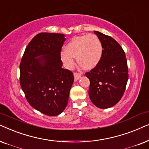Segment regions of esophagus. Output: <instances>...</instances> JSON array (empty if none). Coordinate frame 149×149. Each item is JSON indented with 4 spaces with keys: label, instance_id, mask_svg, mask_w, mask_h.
Instances as JSON below:
<instances>
[{
    "label": "esophagus",
    "instance_id": "1",
    "mask_svg": "<svg viewBox=\"0 0 149 149\" xmlns=\"http://www.w3.org/2000/svg\"><path fill=\"white\" fill-rule=\"evenodd\" d=\"M73 76H74L75 81H77L78 80H79V78H80L81 76H82V75H81V73H74Z\"/></svg>",
    "mask_w": 149,
    "mask_h": 149
}]
</instances>
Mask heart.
<instances>
[{"label": "heart", "mask_w": 149, "mask_h": 149, "mask_svg": "<svg viewBox=\"0 0 149 149\" xmlns=\"http://www.w3.org/2000/svg\"><path fill=\"white\" fill-rule=\"evenodd\" d=\"M65 50L61 54L65 66L71 69L74 66V58L85 69H93L100 63L103 47L99 37L94 34L75 37L67 43Z\"/></svg>", "instance_id": "b5f03b06"}]
</instances>
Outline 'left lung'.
Segmentation results:
<instances>
[{
	"label": "left lung",
	"mask_w": 149,
	"mask_h": 149,
	"mask_svg": "<svg viewBox=\"0 0 149 149\" xmlns=\"http://www.w3.org/2000/svg\"><path fill=\"white\" fill-rule=\"evenodd\" d=\"M95 34L103 47L100 63L85 73L90 80L88 95L97 108L114 106L120 100L128 80V67L125 53L119 43L108 35L98 31Z\"/></svg>",
	"instance_id": "left-lung-1"
}]
</instances>
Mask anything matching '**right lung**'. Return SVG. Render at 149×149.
Segmentation results:
<instances>
[{
    "label": "right lung",
    "instance_id": "add662e5",
    "mask_svg": "<svg viewBox=\"0 0 149 149\" xmlns=\"http://www.w3.org/2000/svg\"><path fill=\"white\" fill-rule=\"evenodd\" d=\"M61 33H41L26 47L19 65V83L29 104L47 116L62 113L68 103L74 78L62 68Z\"/></svg>",
    "mask_w": 149,
    "mask_h": 149
}]
</instances>
